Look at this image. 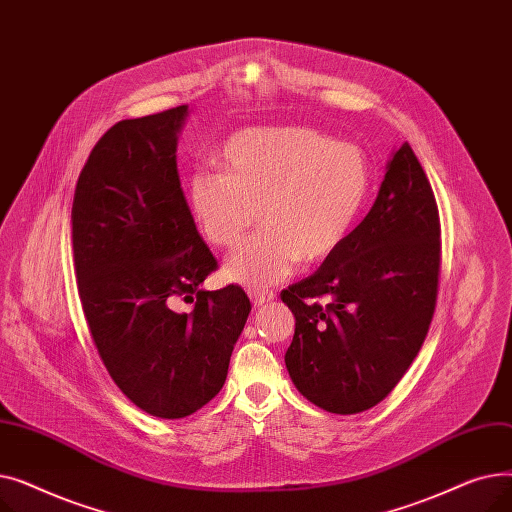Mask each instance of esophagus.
<instances>
[{
  "label": "esophagus",
  "mask_w": 512,
  "mask_h": 512,
  "mask_svg": "<svg viewBox=\"0 0 512 512\" xmlns=\"http://www.w3.org/2000/svg\"><path fill=\"white\" fill-rule=\"evenodd\" d=\"M249 297H251V301H253L255 307H261V305H265V303L274 301L276 294H274L272 290H251Z\"/></svg>",
  "instance_id": "1"
}]
</instances>
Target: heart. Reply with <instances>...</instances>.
Instances as JSON below:
<instances>
[{
	"label": "heart",
	"mask_w": 512,
	"mask_h": 512,
	"mask_svg": "<svg viewBox=\"0 0 512 512\" xmlns=\"http://www.w3.org/2000/svg\"><path fill=\"white\" fill-rule=\"evenodd\" d=\"M220 159L224 172L197 170L188 195L215 247H236L259 218L267 224L224 263V276L245 286L276 284L301 259L319 263L334 255L369 195L365 153L305 126L234 132Z\"/></svg>",
	"instance_id": "obj_1"
}]
</instances>
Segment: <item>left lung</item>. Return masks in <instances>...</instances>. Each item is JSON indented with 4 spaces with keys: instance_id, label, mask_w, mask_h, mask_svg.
<instances>
[{
    "instance_id": "8db88e82",
    "label": "left lung",
    "mask_w": 512,
    "mask_h": 512,
    "mask_svg": "<svg viewBox=\"0 0 512 512\" xmlns=\"http://www.w3.org/2000/svg\"><path fill=\"white\" fill-rule=\"evenodd\" d=\"M440 261L438 203L405 143L363 222L313 276L280 294L297 319L284 357L297 390L336 415L382 402L432 324Z\"/></svg>"
}]
</instances>
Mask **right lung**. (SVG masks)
<instances>
[{"instance_id": "add662e5", "label": "right lung", "mask_w": 512, "mask_h": 512, "mask_svg": "<svg viewBox=\"0 0 512 512\" xmlns=\"http://www.w3.org/2000/svg\"><path fill=\"white\" fill-rule=\"evenodd\" d=\"M188 105L122 120L93 147L72 203L78 297L116 386L159 419L193 415L226 382L251 301L201 290L218 261L188 209L176 166ZM195 300L193 312L173 309Z\"/></svg>"}]
</instances>
